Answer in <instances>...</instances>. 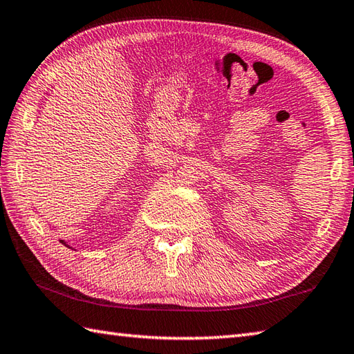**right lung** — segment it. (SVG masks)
<instances>
[{"instance_id": "right-lung-1", "label": "right lung", "mask_w": 354, "mask_h": 354, "mask_svg": "<svg viewBox=\"0 0 354 354\" xmlns=\"http://www.w3.org/2000/svg\"><path fill=\"white\" fill-rule=\"evenodd\" d=\"M62 244H64V245H66V247H68V248H72L71 245H68V244H66V242H64V241H62ZM72 250H75V248H72Z\"/></svg>"}]
</instances>
